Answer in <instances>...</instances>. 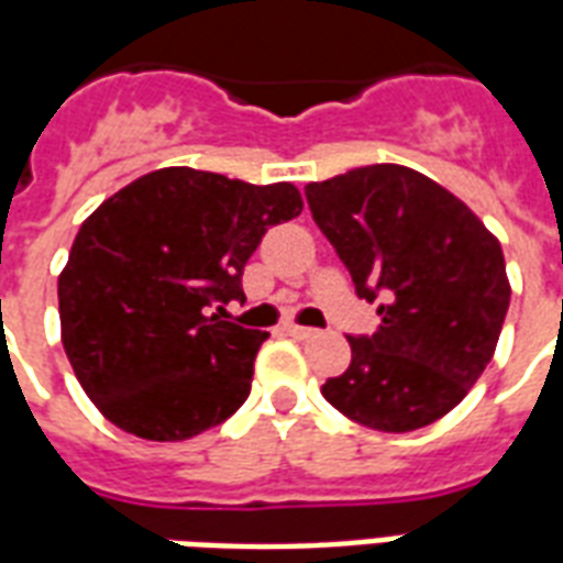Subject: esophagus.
<instances>
[{"instance_id": "esophagus-1", "label": "esophagus", "mask_w": 563, "mask_h": 563, "mask_svg": "<svg viewBox=\"0 0 563 563\" xmlns=\"http://www.w3.org/2000/svg\"><path fill=\"white\" fill-rule=\"evenodd\" d=\"M287 335H294V339H311L318 330H311V327H299V323H285Z\"/></svg>"}]
</instances>
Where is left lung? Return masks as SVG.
Here are the masks:
<instances>
[{"mask_svg":"<svg viewBox=\"0 0 563 563\" xmlns=\"http://www.w3.org/2000/svg\"><path fill=\"white\" fill-rule=\"evenodd\" d=\"M311 219L377 330L347 335L351 366L321 387L347 420L413 432L465 399L510 309L500 242L444 186L401 164H368L306 186Z\"/></svg>","mask_w":563,"mask_h":563,"instance_id":"left-lung-1","label":"left lung"}]
</instances>
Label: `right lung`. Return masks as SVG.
<instances>
[{
	"label": "right lung",
	"instance_id": "1",
	"mask_svg": "<svg viewBox=\"0 0 563 563\" xmlns=\"http://www.w3.org/2000/svg\"><path fill=\"white\" fill-rule=\"evenodd\" d=\"M290 183L195 167L134 179L80 224L59 273L63 347L96 408L146 441H188L252 393L269 332L221 321L273 224L297 219Z\"/></svg>",
	"mask_w": 563,
	"mask_h": 563
}]
</instances>
